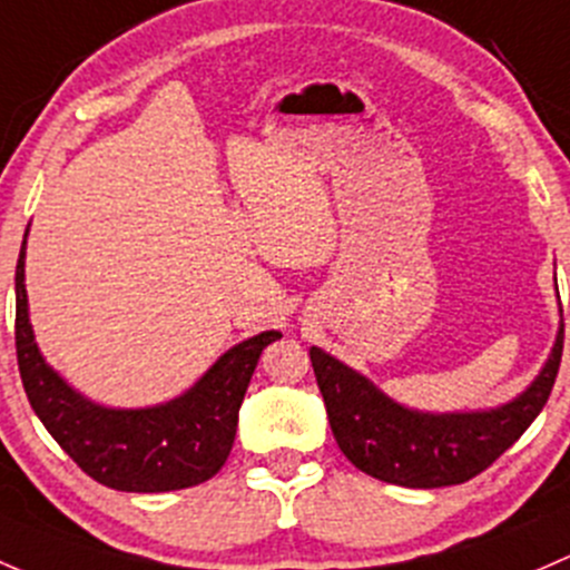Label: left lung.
Wrapping results in <instances>:
<instances>
[{
    "label": "left lung",
    "instance_id": "left-lung-1",
    "mask_svg": "<svg viewBox=\"0 0 570 570\" xmlns=\"http://www.w3.org/2000/svg\"><path fill=\"white\" fill-rule=\"evenodd\" d=\"M309 360L345 459L384 483L442 489L466 483L489 469L547 406L562 360V309L541 373L513 401L478 412L409 409L318 345L309 348Z\"/></svg>",
    "mask_w": 570,
    "mask_h": 570
}]
</instances>
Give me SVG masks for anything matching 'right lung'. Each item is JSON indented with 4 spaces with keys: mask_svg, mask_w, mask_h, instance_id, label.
Masks as SVG:
<instances>
[{
    "mask_svg": "<svg viewBox=\"0 0 570 570\" xmlns=\"http://www.w3.org/2000/svg\"><path fill=\"white\" fill-rule=\"evenodd\" d=\"M23 233L16 266V354L29 403L55 442L101 485L158 494L205 483L225 466L238 428V409L263 348L279 332H261L227 348L184 395L142 409L90 401L46 362L29 324L23 285Z\"/></svg>",
    "mask_w": 570,
    "mask_h": 570,
    "instance_id": "add662e5",
    "label": "right lung"
}]
</instances>
